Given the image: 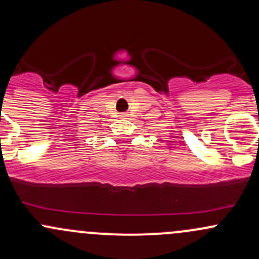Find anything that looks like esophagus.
Here are the masks:
<instances>
[{
  "label": "esophagus",
  "instance_id": "esophagus-1",
  "mask_svg": "<svg viewBox=\"0 0 259 259\" xmlns=\"http://www.w3.org/2000/svg\"><path fill=\"white\" fill-rule=\"evenodd\" d=\"M121 116H126V114H121Z\"/></svg>",
  "mask_w": 259,
  "mask_h": 259
}]
</instances>
